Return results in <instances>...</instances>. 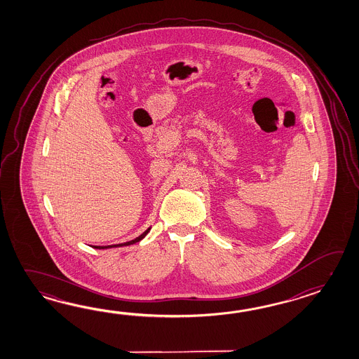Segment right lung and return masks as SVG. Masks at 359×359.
Masks as SVG:
<instances>
[{"label": "right lung", "instance_id": "add662e5", "mask_svg": "<svg viewBox=\"0 0 359 359\" xmlns=\"http://www.w3.org/2000/svg\"><path fill=\"white\" fill-rule=\"evenodd\" d=\"M150 227L146 229L145 232L142 233V235H140V236L136 237V238H133V240H130V241H127V243H123V244L118 245H109V246H95V249H109V248H121V246H128V245H133L138 243V241H141L144 237L150 232Z\"/></svg>", "mask_w": 359, "mask_h": 359}]
</instances>
